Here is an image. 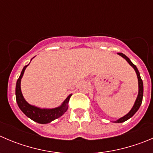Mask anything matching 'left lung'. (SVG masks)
I'll return each mask as SVG.
<instances>
[{
	"instance_id": "left-lung-1",
	"label": "left lung",
	"mask_w": 153,
	"mask_h": 153,
	"mask_svg": "<svg viewBox=\"0 0 153 153\" xmlns=\"http://www.w3.org/2000/svg\"><path fill=\"white\" fill-rule=\"evenodd\" d=\"M118 55H119L120 56H122L123 58H124L125 59H126V61H127L129 63V65H131V66L132 67V68L134 69L135 72H136L137 74V79H138V88H139V90H138V95H137V97L136 101H135V103L134 104L133 107L131 108V110H130V112H129L128 114H126V116H124L123 117L120 118V119H119L118 120H116V121L113 122V123H123V122H126V120H128V119H130L131 117H132V116H134V115L135 114V113H136L137 111L138 110V109L140 108V107L141 104H142V101H143V81H142V79H141V77L140 76V73L139 71H138L137 68V67L135 66L134 65L133 63H132L131 62L130 59H128V58L127 57V56H126V55H124L123 53H121V52H119V53H118Z\"/></svg>"
}]
</instances>
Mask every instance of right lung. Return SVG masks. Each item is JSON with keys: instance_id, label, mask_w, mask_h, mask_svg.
I'll use <instances>...</instances> for the list:
<instances>
[{"instance_id": "add662e5", "label": "right lung", "mask_w": 153, "mask_h": 153, "mask_svg": "<svg viewBox=\"0 0 153 153\" xmlns=\"http://www.w3.org/2000/svg\"><path fill=\"white\" fill-rule=\"evenodd\" d=\"M28 65L25 66L22 71L21 74L16 82V98L20 110L26 115L28 118L32 119L33 121L38 123L40 124H46L49 123L55 119L62 116L68 108V104L72 94H70L66 99L64 101L62 105L59 107L53 109H41L35 106L30 105L25 100L21 91V79L24 74L25 71Z\"/></svg>"}]
</instances>
